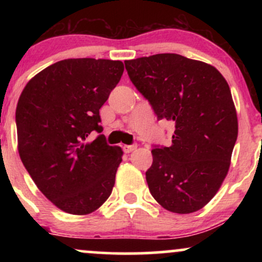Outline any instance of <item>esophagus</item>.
I'll return each instance as SVG.
<instances>
[{"label": "esophagus", "instance_id": "34e87169", "mask_svg": "<svg viewBox=\"0 0 262 262\" xmlns=\"http://www.w3.org/2000/svg\"><path fill=\"white\" fill-rule=\"evenodd\" d=\"M137 148H138V144L137 143L132 144V145H124V146H123V149H124L125 152L134 151V150H137Z\"/></svg>", "mask_w": 262, "mask_h": 262}]
</instances>
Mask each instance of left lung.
<instances>
[{
	"mask_svg": "<svg viewBox=\"0 0 262 262\" xmlns=\"http://www.w3.org/2000/svg\"><path fill=\"white\" fill-rule=\"evenodd\" d=\"M124 64L159 121L175 124L171 145L151 150L150 193L170 212H196L214 197L230 166L237 118L229 85L212 65L179 54Z\"/></svg>",
	"mask_w": 262,
	"mask_h": 262,
	"instance_id": "1",
	"label": "left lung"
}]
</instances>
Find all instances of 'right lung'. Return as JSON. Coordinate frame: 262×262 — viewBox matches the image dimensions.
<instances>
[{
	"mask_svg": "<svg viewBox=\"0 0 262 262\" xmlns=\"http://www.w3.org/2000/svg\"><path fill=\"white\" fill-rule=\"evenodd\" d=\"M119 60L66 59L27 83L16 110L18 151L58 208L89 214L112 193L122 149L100 134V108L121 80ZM98 133L93 141L91 135Z\"/></svg>",
	"mask_w": 262,
	"mask_h": 262,
	"instance_id": "obj_1",
	"label": "right lung"
}]
</instances>
